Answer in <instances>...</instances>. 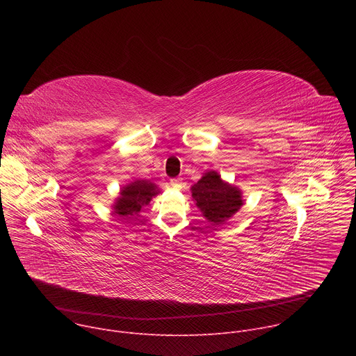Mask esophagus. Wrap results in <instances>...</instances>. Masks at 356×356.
I'll list each match as a JSON object with an SVG mask.
<instances>
[{
    "label": "esophagus",
    "mask_w": 356,
    "mask_h": 356,
    "mask_svg": "<svg viewBox=\"0 0 356 356\" xmlns=\"http://www.w3.org/2000/svg\"><path fill=\"white\" fill-rule=\"evenodd\" d=\"M170 186L176 190H181L183 187V179H172L170 180Z\"/></svg>",
    "instance_id": "34e87169"
}]
</instances>
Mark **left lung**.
Here are the masks:
<instances>
[{"label": "left lung", "instance_id": "8db88e82", "mask_svg": "<svg viewBox=\"0 0 356 356\" xmlns=\"http://www.w3.org/2000/svg\"><path fill=\"white\" fill-rule=\"evenodd\" d=\"M190 190L202 217L213 225L225 224L241 210L245 201L242 190L222 180L216 170L202 173V177Z\"/></svg>", "mask_w": 356, "mask_h": 356}]
</instances>
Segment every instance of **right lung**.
Listing matches in <instances>:
<instances>
[{"mask_svg":"<svg viewBox=\"0 0 356 356\" xmlns=\"http://www.w3.org/2000/svg\"><path fill=\"white\" fill-rule=\"evenodd\" d=\"M161 193V188L149 180L136 179L120 190V195L115 198L113 214L124 220L139 216L140 210L146 207L150 200Z\"/></svg>","mask_w":356,"mask_h":356,"instance_id":"obj_1","label":"right lung"}]
</instances>
